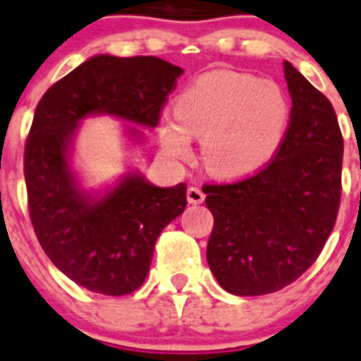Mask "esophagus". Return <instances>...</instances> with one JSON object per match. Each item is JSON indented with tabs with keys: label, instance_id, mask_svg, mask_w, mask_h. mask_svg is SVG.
I'll use <instances>...</instances> for the list:
<instances>
[{
	"label": "esophagus",
	"instance_id": "obj_1",
	"mask_svg": "<svg viewBox=\"0 0 361 361\" xmlns=\"http://www.w3.org/2000/svg\"><path fill=\"white\" fill-rule=\"evenodd\" d=\"M204 198H206V195H204V190L200 187H189L187 189V200H189V204H202Z\"/></svg>",
	"mask_w": 361,
	"mask_h": 361
}]
</instances>
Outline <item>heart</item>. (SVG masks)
Here are the masks:
<instances>
[{
    "label": "heart",
    "mask_w": 361,
    "mask_h": 361,
    "mask_svg": "<svg viewBox=\"0 0 361 361\" xmlns=\"http://www.w3.org/2000/svg\"><path fill=\"white\" fill-rule=\"evenodd\" d=\"M163 116L159 137L174 159L190 157V139H204V157L215 174L235 178L271 159L289 122V104L278 85L231 70L200 75Z\"/></svg>",
    "instance_id": "heart-1"
}]
</instances>
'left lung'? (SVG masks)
<instances>
[{
  "label": "left lung",
  "instance_id": "left-lung-1",
  "mask_svg": "<svg viewBox=\"0 0 361 361\" xmlns=\"http://www.w3.org/2000/svg\"><path fill=\"white\" fill-rule=\"evenodd\" d=\"M291 113L276 154L231 183H207V263L239 297L280 291L315 263L338 219L343 135L330 99L283 63Z\"/></svg>",
  "mask_w": 361,
  "mask_h": 361
}]
</instances>
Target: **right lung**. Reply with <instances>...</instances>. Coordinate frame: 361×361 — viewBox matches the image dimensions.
I'll list each match as a JSON object with an SVG mask.
<instances>
[{
	"instance_id": "add662e5",
	"label": "right lung",
	"mask_w": 361,
	"mask_h": 361,
	"mask_svg": "<svg viewBox=\"0 0 361 361\" xmlns=\"http://www.w3.org/2000/svg\"><path fill=\"white\" fill-rule=\"evenodd\" d=\"M181 74L150 55H98L51 85L35 109L23 152L31 224L54 265L89 291L122 297L142 286L157 237L185 209L187 185L165 189L128 176L90 204L66 159L75 126L109 113L155 128Z\"/></svg>"
}]
</instances>
